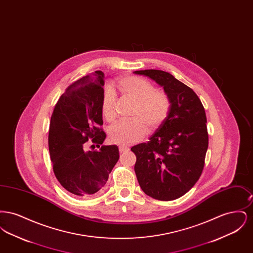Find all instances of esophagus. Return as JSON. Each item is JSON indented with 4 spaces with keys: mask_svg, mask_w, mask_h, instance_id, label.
Instances as JSON below:
<instances>
[{
    "mask_svg": "<svg viewBox=\"0 0 253 253\" xmlns=\"http://www.w3.org/2000/svg\"><path fill=\"white\" fill-rule=\"evenodd\" d=\"M119 149H120V152H121V153H124V152L129 151V147H127V146H123V145L120 146V147H119Z\"/></svg>",
    "mask_w": 253,
    "mask_h": 253,
    "instance_id": "1",
    "label": "esophagus"
}]
</instances>
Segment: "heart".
<instances>
[{
	"instance_id": "b5f03b06",
	"label": "heart",
	"mask_w": 253,
	"mask_h": 253,
	"mask_svg": "<svg viewBox=\"0 0 253 253\" xmlns=\"http://www.w3.org/2000/svg\"><path fill=\"white\" fill-rule=\"evenodd\" d=\"M121 94L135 101L132 110V121H121L109 132L111 142L116 144L131 145L139 141L150 130L159 128L168 118L170 100L167 94L157 91L156 87L138 77H123L118 83ZM117 96L115 91L106 86L101 100V112L108 122L117 119Z\"/></svg>"
}]
</instances>
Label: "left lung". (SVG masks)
Wrapping results in <instances>:
<instances>
[{"mask_svg": "<svg viewBox=\"0 0 253 253\" xmlns=\"http://www.w3.org/2000/svg\"><path fill=\"white\" fill-rule=\"evenodd\" d=\"M133 73L155 81L170 100L166 121L148 142L131 148L136 178L147 195L161 201L177 199L193 188L204 168L209 134L203 104L192 88L169 73Z\"/></svg>", "mask_w": 253, "mask_h": 253, "instance_id": "8db88e82", "label": "left lung"}]
</instances>
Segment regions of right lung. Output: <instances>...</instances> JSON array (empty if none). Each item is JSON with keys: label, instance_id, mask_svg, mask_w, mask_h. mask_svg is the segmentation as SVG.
I'll return each mask as SVG.
<instances>
[{"label": "right lung", "instance_id": "add662e5", "mask_svg": "<svg viewBox=\"0 0 253 253\" xmlns=\"http://www.w3.org/2000/svg\"><path fill=\"white\" fill-rule=\"evenodd\" d=\"M104 74L96 71L68 86L50 121L48 147L53 170L60 185L76 196L99 192L120 158L117 145L105 146L101 126ZM99 148L84 151L85 142Z\"/></svg>", "mask_w": 253, "mask_h": 253}]
</instances>
